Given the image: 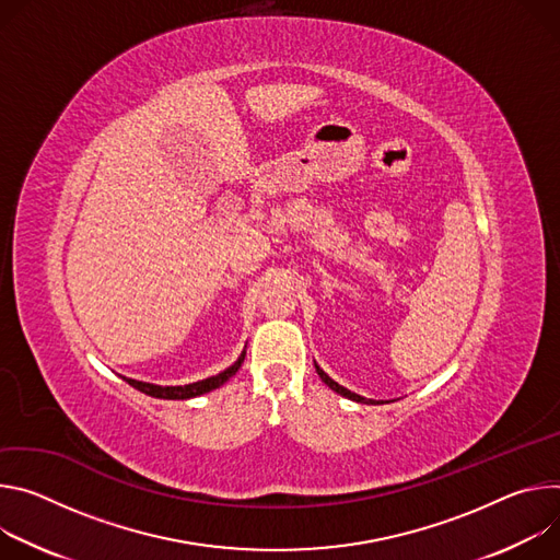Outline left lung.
<instances>
[{
    "mask_svg": "<svg viewBox=\"0 0 560 560\" xmlns=\"http://www.w3.org/2000/svg\"><path fill=\"white\" fill-rule=\"evenodd\" d=\"M316 371H318V376L323 378V383L329 387V389H334L336 394H340V396H345V398H349V400H355V402H362V405H385V402H389V400H371V398H364V396H358V394H353V392H349L347 387H342V385H338L331 376H327L325 371L316 364Z\"/></svg>",
    "mask_w": 560,
    "mask_h": 560,
    "instance_id": "left-lung-1",
    "label": "left lung"
}]
</instances>
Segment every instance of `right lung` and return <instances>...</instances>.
<instances>
[{"instance_id":"right-lung-1","label":"right lung","mask_w":560,"mask_h":560,"mask_svg":"<svg viewBox=\"0 0 560 560\" xmlns=\"http://www.w3.org/2000/svg\"><path fill=\"white\" fill-rule=\"evenodd\" d=\"M244 355L246 351L240 353V358L226 366L224 371H220L218 376H211V378H205V381H198V383H189V385H175V387H162V385H153V383H142V381H136V378H127L121 376L124 381H127L131 387H136L138 392L147 394V396H153V398H164V400H189V398H196V396H202V394H209L218 387H222L231 376H235V371L242 366L244 362Z\"/></svg>"}]
</instances>
